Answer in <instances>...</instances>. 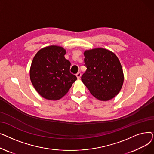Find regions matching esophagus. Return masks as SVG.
Listing matches in <instances>:
<instances>
[{
  "mask_svg": "<svg viewBox=\"0 0 154 154\" xmlns=\"http://www.w3.org/2000/svg\"><path fill=\"white\" fill-rule=\"evenodd\" d=\"M76 76H77V79H79L80 78V77H81V73H80V72H78L77 74H76Z\"/></svg>",
  "mask_w": 154,
  "mask_h": 154,
  "instance_id": "esophagus-1",
  "label": "esophagus"
}]
</instances>
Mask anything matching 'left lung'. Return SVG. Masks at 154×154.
Returning <instances> with one entry per match:
<instances>
[{"label":"left lung","mask_w":154,"mask_h":154,"mask_svg":"<svg viewBox=\"0 0 154 154\" xmlns=\"http://www.w3.org/2000/svg\"><path fill=\"white\" fill-rule=\"evenodd\" d=\"M84 54L87 70L81 77L82 82L96 99L107 101L115 97L124 79L117 55L103 48L87 50Z\"/></svg>","instance_id":"left-lung-1"}]
</instances>
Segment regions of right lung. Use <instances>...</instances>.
Returning a JSON list of instances; mask_svg holds the SVG:
<instances>
[{
  "label": "right lung",
  "mask_w": 154,
  "mask_h": 154,
  "mask_svg": "<svg viewBox=\"0 0 154 154\" xmlns=\"http://www.w3.org/2000/svg\"><path fill=\"white\" fill-rule=\"evenodd\" d=\"M66 51L51 45L37 52L32 62L30 78L42 97L56 100L66 95L77 77L70 72V62L65 58Z\"/></svg>",
  "instance_id": "obj_1"
}]
</instances>
